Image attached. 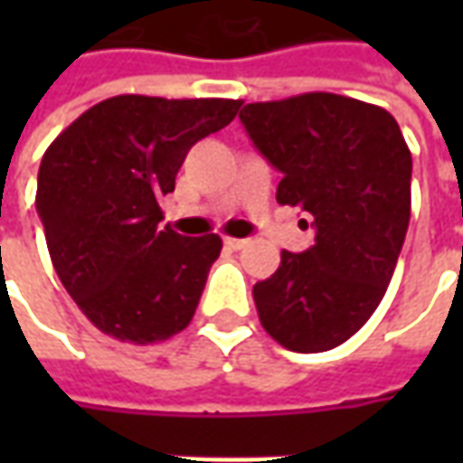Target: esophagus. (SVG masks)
<instances>
[{"mask_svg": "<svg viewBox=\"0 0 463 463\" xmlns=\"http://www.w3.org/2000/svg\"><path fill=\"white\" fill-rule=\"evenodd\" d=\"M223 244L229 247V250H241L247 240H240V237H223Z\"/></svg>", "mask_w": 463, "mask_h": 463, "instance_id": "34e87169", "label": "esophagus"}]
</instances>
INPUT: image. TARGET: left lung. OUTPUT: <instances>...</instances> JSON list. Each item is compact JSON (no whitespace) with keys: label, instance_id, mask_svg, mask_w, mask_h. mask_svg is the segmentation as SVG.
<instances>
[{"label":"left lung","instance_id":"left-lung-1","mask_svg":"<svg viewBox=\"0 0 463 463\" xmlns=\"http://www.w3.org/2000/svg\"><path fill=\"white\" fill-rule=\"evenodd\" d=\"M252 144L280 169L278 203L314 226L307 252H280L252 296L265 332L294 353L343 345L371 319L394 276L410 223L412 154L379 105L307 92L250 102L240 113Z\"/></svg>","mask_w":463,"mask_h":463}]
</instances>
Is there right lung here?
<instances>
[{"instance_id":"obj_1","label":"right lung","mask_w":463,"mask_h":463,"mask_svg":"<svg viewBox=\"0 0 463 463\" xmlns=\"http://www.w3.org/2000/svg\"><path fill=\"white\" fill-rule=\"evenodd\" d=\"M240 99L118 95L53 138L35 205L51 262L84 317L120 343H162L190 325L222 237L162 226L159 198L195 141L229 126Z\"/></svg>"}]
</instances>
